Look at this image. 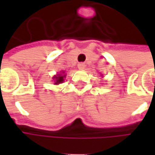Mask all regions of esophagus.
Masks as SVG:
<instances>
[{
    "instance_id": "1",
    "label": "esophagus",
    "mask_w": 155,
    "mask_h": 155,
    "mask_svg": "<svg viewBox=\"0 0 155 155\" xmlns=\"http://www.w3.org/2000/svg\"><path fill=\"white\" fill-rule=\"evenodd\" d=\"M85 66H86V64H85L84 63H79V64H78V68L81 69H81H84Z\"/></svg>"
}]
</instances>
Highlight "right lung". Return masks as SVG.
I'll return each instance as SVG.
<instances>
[{
  "mask_svg": "<svg viewBox=\"0 0 155 155\" xmlns=\"http://www.w3.org/2000/svg\"><path fill=\"white\" fill-rule=\"evenodd\" d=\"M54 79H55V83L54 84H59V83H62L64 81V75H62V74H58L57 76H54Z\"/></svg>",
  "mask_w": 155,
  "mask_h": 155,
  "instance_id": "add662e5",
  "label": "right lung"
}]
</instances>
